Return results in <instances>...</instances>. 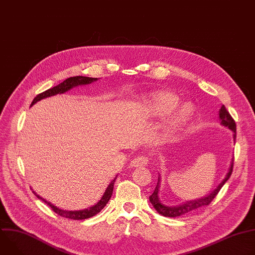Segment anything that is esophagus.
<instances>
[{"label": "esophagus", "instance_id": "obj_1", "mask_svg": "<svg viewBox=\"0 0 255 255\" xmlns=\"http://www.w3.org/2000/svg\"><path fill=\"white\" fill-rule=\"evenodd\" d=\"M148 157L145 155H138L136 156L130 163L132 167H138V166H144L148 163Z\"/></svg>", "mask_w": 255, "mask_h": 255}]
</instances>
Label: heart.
I'll return each mask as SVG.
<instances>
[{"label": "heart", "instance_id": "b5f03b06", "mask_svg": "<svg viewBox=\"0 0 255 255\" xmlns=\"http://www.w3.org/2000/svg\"><path fill=\"white\" fill-rule=\"evenodd\" d=\"M179 105V99L177 96L171 93H163L153 97L152 100L144 101L138 104V108L141 110L149 113L150 115L164 116L172 113L177 106ZM192 116V107L189 105H185L181 107L179 110L174 114L171 125L170 132L175 133L179 129L183 128Z\"/></svg>", "mask_w": 255, "mask_h": 255}]
</instances>
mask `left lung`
<instances>
[{
  "label": "left lung",
  "mask_w": 255,
  "mask_h": 255,
  "mask_svg": "<svg viewBox=\"0 0 255 255\" xmlns=\"http://www.w3.org/2000/svg\"><path fill=\"white\" fill-rule=\"evenodd\" d=\"M219 117H220V121H221V124L225 127H228L230 130H232L233 132V138H234V141L236 139V123L234 121V119L231 117V115L229 114V112L227 111V109L225 108V106L223 105L220 109L219 111ZM233 159L231 161V165H230V168H229V171L228 173L226 174L225 178L223 179L222 183L217 187L216 190H214L210 195H208L207 197H204L202 199H199V200H195V201H190V202H187L183 205H179V206H176V207H167L165 205H163L162 203H160L159 199H158V191H159V181H160V177L158 176V181H157V185H156V188L154 190V192L152 193V195L149 197V201L150 203L152 204V206L154 207V209L162 216L164 217H178V216H181V215H185L187 213H190V212H193V211H196L197 209H200L201 207H204V206H208L213 200L214 198L217 196V194L220 192L221 188L224 186V184L226 183V181L228 180V178L230 177L231 173H232V170H233Z\"/></svg>",
  "instance_id": "8db88e82"
}]
</instances>
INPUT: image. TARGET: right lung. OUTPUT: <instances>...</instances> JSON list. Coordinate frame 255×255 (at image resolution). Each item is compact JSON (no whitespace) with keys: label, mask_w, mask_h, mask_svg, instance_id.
Here are the masks:
<instances>
[{"label":"right lung","mask_w":255,"mask_h":255,"mask_svg":"<svg viewBox=\"0 0 255 255\" xmlns=\"http://www.w3.org/2000/svg\"><path fill=\"white\" fill-rule=\"evenodd\" d=\"M98 79L96 78H88V77H82V76H78V77H72V78H68L65 81H63L61 84L57 85L56 87H53L39 95L36 96L34 98V100L31 103V106H33L35 103H37L38 101L45 99L47 97H51L57 94H63L65 92H67L68 90L72 89L74 87L77 86H82V85H89L93 82H96ZM117 176L111 181L110 185L108 186L106 192L104 193L102 199L93 207H91L90 209H85V210H81V211H66V210H61L59 208H57L56 206L52 205L50 202H47L46 200H44L43 198H41L40 196H38L35 192L34 195L37 197L39 200L43 201L45 204H47L53 212H55L56 214H58L61 217H65V218H69V219L72 220H83V219H88V218H91L93 216H95L96 214H98L99 212L102 211V209L107 205V203L110 200L112 193H113V189H114V184H115V180H116Z\"/></svg>","instance_id":"right-lung-1"}]
</instances>
